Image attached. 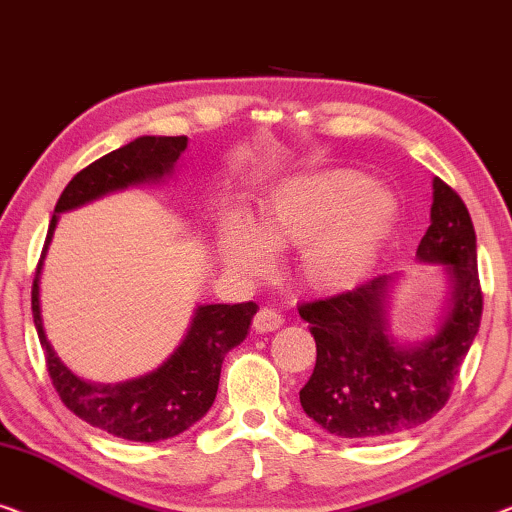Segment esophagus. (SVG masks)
I'll list each match as a JSON object with an SVG mask.
<instances>
[{"instance_id":"1","label":"esophagus","mask_w":512,"mask_h":512,"mask_svg":"<svg viewBox=\"0 0 512 512\" xmlns=\"http://www.w3.org/2000/svg\"><path fill=\"white\" fill-rule=\"evenodd\" d=\"M253 327H255L257 334H269V331H276V329L283 327V315H280L276 308L264 306L255 313Z\"/></svg>"}]
</instances>
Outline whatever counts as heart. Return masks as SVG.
<instances>
[{
    "label": "heart",
    "mask_w": 512,
    "mask_h": 512,
    "mask_svg": "<svg viewBox=\"0 0 512 512\" xmlns=\"http://www.w3.org/2000/svg\"><path fill=\"white\" fill-rule=\"evenodd\" d=\"M397 204L383 187L352 171H327L292 183L255 222L232 225L225 255L236 269L264 273L269 250L301 248L297 280L306 290L336 294L355 287L394 225Z\"/></svg>",
    "instance_id": "b5f03b06"
}]
</instances>
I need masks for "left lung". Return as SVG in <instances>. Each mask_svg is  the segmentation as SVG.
I'll return each mask as SVG.
<instances>
[{
	"mask_svg": "<svg viewBox=\"0 0 512 512\" xmlns=\"http://www.w3.org/2000/svg\"><path fill=\"white\" fill-rule=\"evenodd\" d=\"M417 257L445 264L452 278L448 318L420 348L403 350L392 341L383 276L299 306L318 348L299 399L329 434L378 441L431 420L450 399L478 334L482 287L469 208L441 178H434L431 225Z\"/></svg>",
	"mask_w": 512,
	"mask_h": 512,
	"instance_id": "left-lung-1",
	"label": "left lung"
}]
</instances>
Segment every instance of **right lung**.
<instances>
[{"mask_svg":"<svg viewBox=\"0 0 512 512\" xmlns=\"http://www.w3.org/2000/svg\"><path fill=\"white\" fill-rule=\"evenodd\" d=\"M187 136H141L78 171L55 204L53 220L43 243L32 285V315L37 327L48 376L64 406L92 427L127 441L153 443L181 434L201 420L218 394L222 359L246 338L257 304H211L194 315L185 341L160 369L122 385H88L64 366L46 341L39 308V273L46 248L57 225V213L102 197L120 187L155 181L169 174Z\"/></svg>","mask_w":512,"mask_h":512,"instance_id":"right-lung-1","label":"right lung"}]
</instances>
